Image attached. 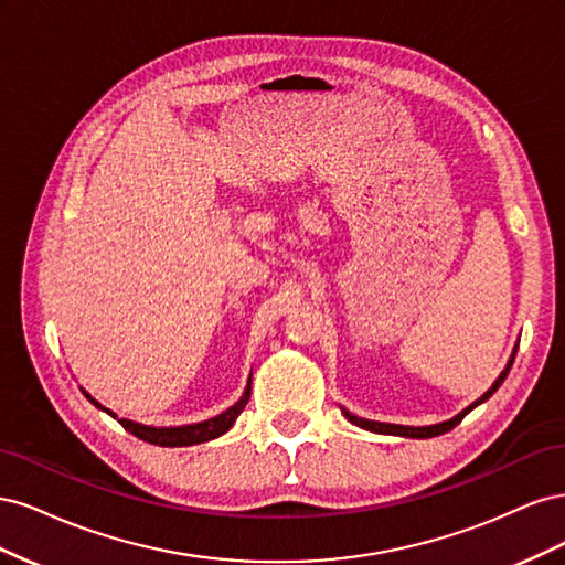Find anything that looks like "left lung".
<instances>
[{"instance_id": "8db88e82", "label": "left lung", "mask_w": 565, "mask_h": 565, "mask_svg": "<svg viewBox=\"0 0 565 565\" xmlns=\"http://www.w3.org/2000/svg\"><path fill=\"white\" fill-rule=\"evenodd\" d=\"M514 358H516V349H514V353H511V358H509V363H507V367L502 370V374L498 380H494V384L483 393L481 398L478 401H473L467 409H461L459 415H455L452 419H448V422H440V424H431V426H403V424H386V422H372V419H363V417H355V415H351L349 409H344L341 407V413H344V417L351 422V424H355V426H361V429H367V431H374V434H388V436H405V438H434V436H440V434H446V431H450V429H455V426L465 419L471 409L476 407V405H481V403H486L494 391H498L500 386H502V382L507 380V374H509V370H511V365H514Z\"/></svg>"}]
</instances>
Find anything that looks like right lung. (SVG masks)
<instances>
[{
  "instance_id": "obj_1",
  "label": "right lung",
  "mask_w": 565,
  "mask_h": 565,
  "mask_svg": "<svg viewBox=\"0 0 565 565\" xmlns=\"http://www.w3.org/2000/svg\"><path fill=\"white\" fill-rule=\"evenodd\" d=\"M84 396H87L98 409H104V413H108L110 417L117 419L115 413H110L108 407L100 405L96 398H92L87 391L82 388ZM249 393H252V377L247 382V388L243 393V398L237 401L235 405H231L226 413H221L212 419H204V422H198V424H185V426H146V424H139V422H131V419H117L119 424L125 426V429L129 434H134L136 438H141L146 443H152V446H160V448H183V446H198V443H204V440H212V438H218L221 434H226L231 426L235 424L237 415L243 413L247 401H249Z\"/></svg>"
}]
</instances>
